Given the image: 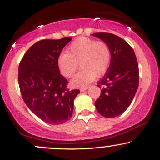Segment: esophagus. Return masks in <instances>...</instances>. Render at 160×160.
<instances>
[{"instance_id":"esophagus-1","label":"esophagus","mask_w":160,"mask_h":160,"mask_svg":"<svg viewBox=\"0 0 160 160\" xmlns=\"http://www.w3.org/2000/svg\"><path fill=\"white\" fill-rule=\"evenodd\" d=\"M88 88H89V86H85V87L80 88V91H81V92H83V91H85V90H86V89H88Z\"/></svg>"}]
</instances>
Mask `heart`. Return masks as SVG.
<instances>
[{
    "instance_id": "obj_1",
    "label": "heart",
    "mask_w": 160,
    "mask_h": 160,
    "mask_svg": "<svg viewBox=\"0 0 160 160\" xmlns=\"http://www.w3.org/2000/svg\"><path fill=\"white\" fill-rule=\"evenodd\" d=\"M79 62L82 69L71 80L74 87H85L95 78L104 74L111 63V51L105 42L81 37L67 49V53L58 56L57 64L60 72L66 78L74 77Z\"/></svg>"
}]
</instances>
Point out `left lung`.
Returning a JSON list of instances; mask_svg holds the SVG:
<instances>
[{
    "label": "left lung",
    "mask_w": 160,
    "mask_h": 160,
    "mask_svg": "<svg viewBox=\"0 0 160 160\" xmlns=\"http://www.w3.org/2000/svg\"><path fill=\"white\" fill-rule=\"evenodd\" d=\"M107 43L111 63L98 82L102 86L95 105L101 115L113 118L122 114L132 102L139 82V71L135 52L126 41L111 33L92 34Z\"/></svg>",
    "instance_id": "1"
}]
</instances>
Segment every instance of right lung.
Instances as JSON below:
<instances>
[{
    "mask_svg": "<svg viewBox=\"0 0 160 160\" xmlns=\"http://www.w3.org/2000/svg\"><path fill=\"white\" fill-rule=\"evenodd\" d=\"M72 40H42L32 45L19 66V86L29 109L47 123H65L71 119L79 89H67L68 80L57 64L65 46Z\"/></svg>",
    "mask_w": 160,
    "mask_h": 160,
    "instance_id": "add662e5",
    "label": "right lung"
}]
</instances>
